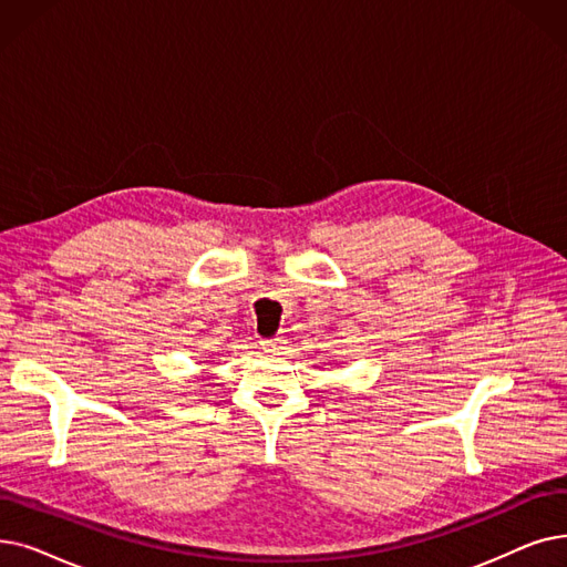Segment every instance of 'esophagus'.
<instances>
[{
    "label": "esophagus",
    "instance_id": "esophagus-1",
    "mask_svg": "<svg viewBox=\"0 0 567 567\" xmlns=\"http://www.w3.org/2000/svg\"><path fill=\"white\" fill-rule=\"evenodd\" d=\"M282 344H285V340H282V338L261 340V350H264V352H270V354H276V352H280V350H282Z\"/></svg>",
    "mask_w": 567,
    "mask_h": 567
}]
</instances>
